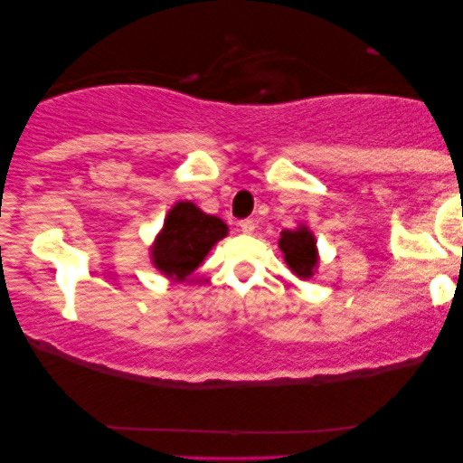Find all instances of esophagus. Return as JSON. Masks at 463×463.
Instances as JSON below:
<instances>
[{
    "label": "esophagus",
    "mask_w": 463,
    "mask_h": 463,
    "mask_svg": "<svg viewBox=\"0 0 463 463\" xmlns=\"http://www.w3.org/2000/svg\"><path fill=\"white\" fill-rule=\"evenodd\" d=\"M238 227H240V232H242V233H252V232H255V221H252V219H242L238 223Z\"/></svg>",
    "instance_id": "obj_1"
}]
</instances>
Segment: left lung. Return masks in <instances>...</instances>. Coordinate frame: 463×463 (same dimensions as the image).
Masks as SVG:
<instances>
[{
    "instance_id": "1",
    "label": "left lung",
    "mask_w": 463,
    "mask_h": 463,
    "mask_svg": "<svg viewBox=\"0 0 463 463\" xmlns=\"http://www.w3.org/2000/svg\"><path fill=\"white\" fill-rule=\"evenodd\" d=\"M278 246L284 252V261L301 280L314 276L318 268V249H316L314 233L306 225H299L297 230H284L278 240Z\"/></svg>"
}]
</instances>
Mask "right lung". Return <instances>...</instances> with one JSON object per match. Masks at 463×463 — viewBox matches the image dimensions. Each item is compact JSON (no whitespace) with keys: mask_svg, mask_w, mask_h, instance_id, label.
Instances as JSON below:
<instances>
[{"mask_svg":"<svg viewBox=\"0 0 463 463\" xmlns=\"http://www.w3.org/2000/svg\"><path fill=\"white\" fill-rule=\"evenodd\" d=\"M225 236L227 225L219 217L202 213L194 202H176L151 246V261L170 280H185Z\"/></svg>","mask_w":463,"mask_h":463,"instance_id":"right-lung-1","label":"right lung"}]
</instances>
